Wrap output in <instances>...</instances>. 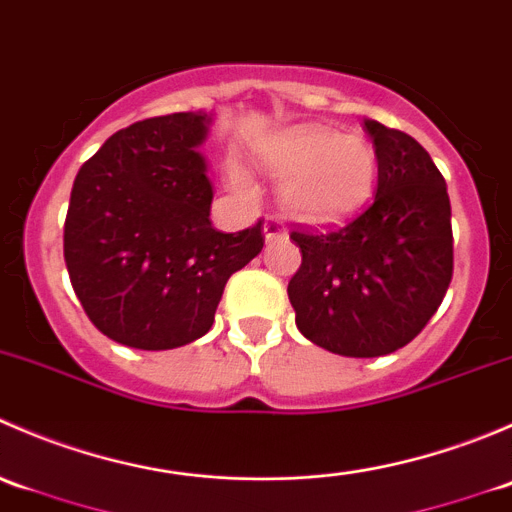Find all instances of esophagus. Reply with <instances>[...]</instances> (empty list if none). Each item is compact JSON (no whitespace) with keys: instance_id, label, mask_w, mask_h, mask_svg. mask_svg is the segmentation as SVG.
Here are the masks:
<instances>
[{"instance_id":"obj_1","label":"esophagus","mask_w":512,"mask_h":512,"mask_svg":"<svg viewBox=\"0 0 512 512\" xmlns=\"http://www.w3.org/2000/svg\"><path fill=\"white\" fill-rule=\"evenodd\" d=\"M282 237H287L285 223H282L280 218H267L265 220V240L272 242V240H282Z\"/></svg>"}]
</instances>
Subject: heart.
Masks as SVG:
<instances>
[{"label":"heart","mask_w":512,"mask_h":512,"mask_svg":"<svg viewBox=\"0 0 512 512\" xmlns=\"http://www.w3.org/2000/svg\"><path fill=\"white\" fill-rule=\"evenodd\" d=\"M257 163L280 183V205L307 225H332L364 208L379 178V151L364 133L302 126L280 133L257 153ZM240 198H255V185L240 170L230 173Z\"/></svg>","instance_id":"heart-1"}]
</instances>
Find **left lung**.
<instances>
[{
    "mask_svg": "<svg viewBox=\"0 0 512 512\" xmlns=\"http://www.w3.org/2000/svg\"><path fill=\"white\" fill-rule=\"evenodd\" d=\"M364 126L379 151L374 200L342 225L289 232L302 265L287 285L299 332L356 359L406 347L453 277L451 200L441 170L409 133L379 121Z\"/></svg>",
    "mask_w": 512,
    "mask_h": 512,
    "instance_id": "left-lung-1",
    "label": "left lung"
}]
</instances>
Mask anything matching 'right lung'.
Returning <instances> with one entry per match:
<instances>
[{"label":"right lung","instance_id":"1","mask_svg":"<svg viewBox=\"0 0 512 512\" xmlns=\"http://www.w3.org/2000/svg\"><path fill=\"white\" fill-rule=\"evenodd\" d=\"M205 133V113L146 118L76 173L66 270L94 327L123 347L158 352L203 337L230 275L265 245L262 220L240 232L210 223L213 185L195 151Z\"/></svg>","mask_w":512,"mask_h":512}]
</instances>
